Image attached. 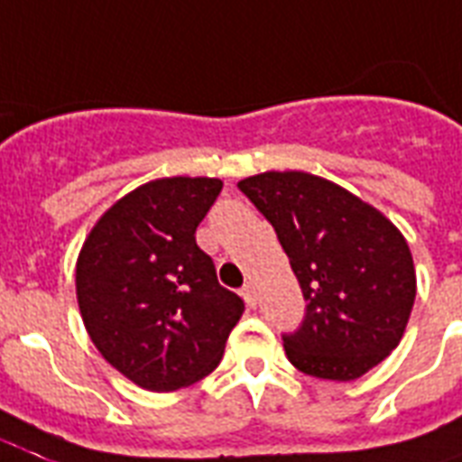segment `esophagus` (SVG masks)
Returning <instances> with one entry per match:
<instances>
[{"instance_id":"34e87169","label":"esophagus","mask_w":462,"mask_h":462,"mask_svg":"<svg viewBox=\"0 0 462 462\" xmlns=\"http://www.w3.org/2000/svg\"><path fill=\"white\" fill-rule=\"evenodd\" d=\"M241 294H243V299H245V303H248L250 309H253V306H255V303H257L255 287H253V284H245V287L241 289Z\"/></svg>"}]
</instances>
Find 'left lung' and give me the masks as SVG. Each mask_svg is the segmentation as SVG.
<instances>
[{
  "mask_svg": "<svg viewBox=\"0 0 462 462\" xmlns=\"http://www.w3.org/2000/svg\"><path fill=\"white\" fill-rule=\"evenodd\" d=\"M238 190L270 221L301 284L306 316L284 332L299 371L354 381L398 346L417 280L398 228L352 192L318 175H250Z\"/></svg>",
  "mask_w": 462,
  "mask_h": 462,
  "instance_id": "left-lung-1",
  "label": "left lung"
}]
</instances>
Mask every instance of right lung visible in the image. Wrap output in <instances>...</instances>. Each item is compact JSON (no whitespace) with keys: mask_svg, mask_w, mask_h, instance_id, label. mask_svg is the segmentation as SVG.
Wrapping results in <instances>:
<instances>
[{"mask_svg":"<svg viewBox=\"0 0 462 462\" xmlns=\"http://www.w3.org/2000/svg\"><path fill=\"white\" fill-rule=\"evenodd\" d=\"M217 178H161L125 195L86 238L77 299L94 345L139 388L168 393L212 374L243 299L195 241Z\"/></svg>","mask_w":462,"mask_h":462,"instance_id":"right-lung-1","label":"right lung"}]
</instances>
